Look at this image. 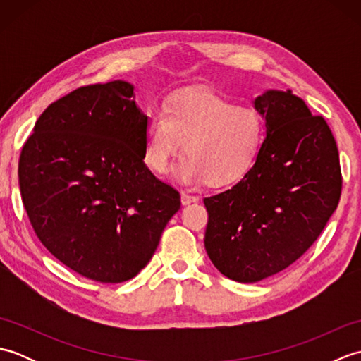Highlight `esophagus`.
I'll return each instance as SVG.
<instances>
[{
    "instance_id": "34e87169",
    "label": "esophagus",
    "mask_w": 361,
    "mask_h": 361,
    "mask_svg": "<svg viewBox=\"0 0 361 361\" xmlns=\"http://www.w3.org/2000/svg\"><path fill=\"white\" fill-rule=\"evenodd\" d=\"M197 200H198L197 197L189 195V194H186V192H181V204H183V206L190 204V203H194V202H197Z\"/></svg>"
}]
</instances>
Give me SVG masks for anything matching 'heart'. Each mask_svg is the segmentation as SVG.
Returning a JSON list of instances; mask_svg holds the SVG:
<instances>
[{
  "label": "heart",
  "mask_w": 361,
  "mask_h": 361,
  "mask_svg": "<svg viewBox=\"0 0 361 361\" xmlns=\"http://www.w3.org/2000/svg\"><path fill=\"white\" fill-rule=\"evenodd\" d=\"M172 176L183 185L208 181L228 186L242 180L256 164L264 141V122L248 106H234L204 90H183L167 99L163 110L149 114L144 127V161L164 172L181 149Z\"/></svg>",
  "instance_id": "b5f03b06"
}]
</instances>
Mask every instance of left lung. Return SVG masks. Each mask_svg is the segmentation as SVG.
Instances as JSON below:
<instances>
[{"instance_id":"8db88e82","label":"left lung","mask_w":361,"mask_h":361,"mask_svg":"<svg viewBox=\"0 0 361 361\" xmlns=\"http://www.w3.org/2000/svg\"><path fill=\"white\" fill-rule=\"evenodd\" d=\"M265 122L256 164L225 192L204 198V248L226 278L257 282L282 271L318 239L341 195L340 157L323 116L291 90L252 101Z\"/></svg>"}]
</instances>
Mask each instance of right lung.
Masks as SVG:
<instances>
[{
  "mask_svg": "<svg viewBox=\"0 0 361 361\" xmlns=\"http://www.w3.org/2000/svg\"><path fill=\"white\" fill-rule=\"evenodd\" d=\"M126 80L71 91L23 145L18 183L34 231L88 279L135 278L155 252L180 194L144 164V114Z\"/></svg>",
  "mask_w": 361,
  "mask_h": 361,
  "instance_id": "1",
  "label": "right lung"
}]
</instances>
